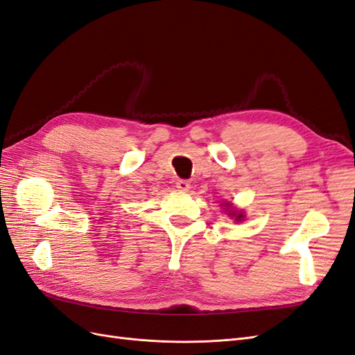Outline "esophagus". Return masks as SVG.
I'll list each match as a JSON object with an SVG mask.
<instances>
[{
    "instance_id": "obj_1",
    "label": "esophagus",
    "mask_w": 355,
    "mask_h": 355,
    "mask_svg": "<svg viewBox=\"0 0 355 355\" xmlns=\"http://www.w3.org/2000/svg\"><path fill=\"white\" fill-rule=\"evenodd\" d=\"M176 188H178L179 191H189L191 184H189L188 180H178V182H176Z\"/></svg>"
}]
</instances>
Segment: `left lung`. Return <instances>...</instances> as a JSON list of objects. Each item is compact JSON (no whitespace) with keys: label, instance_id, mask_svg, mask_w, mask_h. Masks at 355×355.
I'll return each instance as SVG.
<instances>
[{"label":"left lung","instance_id":"obj_1","mask_svg":"<svg viewBox=\"0 0 355 355\" xmlns=\"http://www.w3.org/2000/svg\"><path fill=\"white\" fill-rule=\"evenodd\" d=\"M225 206H227V210L230 211L228 214H230V216L231 218H235V220H237V222H241L243 219H244V213L241 211V210H234V209H231V204H225Z\"/></svg>","mask_w":355,"mask_h":355}]
</instances>
